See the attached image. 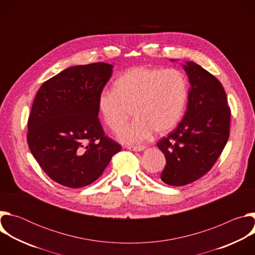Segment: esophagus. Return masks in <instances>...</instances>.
Returning a JSON list of instances; mask_svg holds the SVG:
<instances>
[{"label":"esophagus","instance_id":"esophagus-1","mask_svg":"<svg viewBox=\"0 0 255 255\" xmlns=\"http://www.w3.org/2000/svg\"><path fill=\"white\" fill-rule=\"evenodd\" d=\"M127 148L133 151H142L145 149V146L144 145H137V146H127Z\"/></svg>","mask_w":255,"mask_h":255}]
</instances>
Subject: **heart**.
Returning <instances> with one entry per match:
<instances>
[{
    "label": "heart",
    "instance_id": "obj_1",
    "mask_svg": "<svg viewBox=\"0 0 255 255\" xmlns=\"http://www.w3.org/2000/svg\"><path fill=\"white\" fill-rule=\"evenodd\" d=\"M188 98V84L180 71L145 66L127 69L116 80L114 88L99 97V112L112 131H119L129 120H135L118 135L123 143L133 144L150 137L152 131H170L183 115Z\"/></svg>",
    "mask_w": 255,
    "mask_h": 255
}]
</instances>
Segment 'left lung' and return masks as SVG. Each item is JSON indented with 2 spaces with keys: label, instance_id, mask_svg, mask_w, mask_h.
I'll return each instance as SVG.
<instances>
[{
  "label": "left lung",
  "instance_id": "1",
  "mask_svg": "<svg viewBox=\"0 0 255 255\" xmlns=\"http://www.w3.org/2000/svg\"><path fill=\"white\" fill-rule=\"evenodd\" d=\"M191 84L184 119L157 147L166 164L163 183L180 187L206 174L222 153L229 138L231 111L221 83L193 61L184 64Z\"/></svg>",
  "mask_w": 255,
  "mask_h": 255
}]
</instances>
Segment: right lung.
Returning <instances> with one entry per match:
<instances>
[{
  "mask_svg": "<svg viewBox=\"0 0 255 255\" xmlns=\"http://www.w3.org/2000/svg\"><path fill=\"white\" fill-rule=\"evenodd\" d=\"M112 69L105 62L68 67L46 81L34 99L28 146L45 173L64 187L91 185L121 150L98 118V100Z\"/></svg>",
  "mask_w": 255,
  "mask_h": 255,
  "instance_id": "add662e5",
  "label": "right lung"
}]
</instances>
